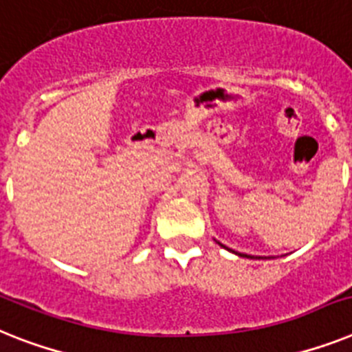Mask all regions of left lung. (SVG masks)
<instances>
[{"label": "left lung", "instance_id": "left-lung-1", "mask_svg": "<svg viewBox=\"0 0 352 352\" xmlns=\"http://www.w3.org/2000/svg\"><path fill=\"white\" fill-rule=\"evenodd\" d=\"M241 255V254H239ZM243 257H248V255H243Z\"/></svg>", "mask_w": 352, "mask_h": 352}]
</instances>
